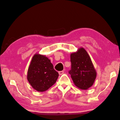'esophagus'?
<instances>
[{
	"instance_id": "1",
	"label": "esophagus",
	"mask_w": 120,
	"mask_h": 120,
	"mask_svg": "<svg viewBox=\"0 0 120 120\" xmlns=\"http://www.w3.org/2000/svg\"><path fill=\"white\" fill-rule=\"evenodd\" d=\"M64 73V71H59V74L60 75H62V74Z\"/></svg>"
}]
</instances>
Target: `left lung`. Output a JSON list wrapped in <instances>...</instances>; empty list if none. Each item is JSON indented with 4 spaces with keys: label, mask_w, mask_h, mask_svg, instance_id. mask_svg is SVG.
<instances>
[{
    "label": "left lung",
    "mask_w": 120,
    "mask_h": 120,
    "mask_svg": "<svg viewBox=\"0 0 120 120\" xmlns=\"http://www.w3.org/2000/svg\"><path fill=\"white\" fill-rule=\"evenodd\" d=\"M71 69L68 73L75 85L86 90L93 85L96 72L87 52L83 48L71 54Z\"/></svg>",
    "instance_id": "left-lung-1"
}]
</instances>
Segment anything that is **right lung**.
Segmentation results:
<instances>
[{
  "label": "right lung",
  "mask_w": 120,
  "mask_h": 120,
  "mask_svg": "<svg viewBox=\"0 0 120 120\" xmlns=\"http://www.w3.org/2000/svg\"><path fill=\"white\" fill-rule=\"evenodd\" d=\"M58 77L59 73L48 58L38 54L34 55L28 68L27 79L35 90L45 91L55 83Z\"/></svg>",
  "instance_id": "add662e5"
}]
</instances>
